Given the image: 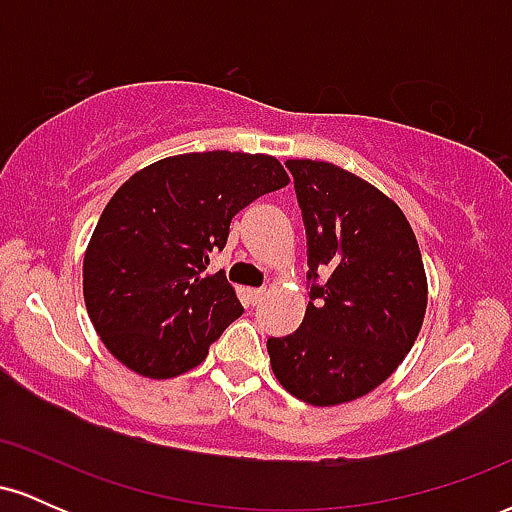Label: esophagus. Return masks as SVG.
Listing matches in <instances>:
<instances>
[{
  "label": "esophagus",
  "instance_id": "esophagus-1",
  "mask_svg": "<svg viewBox=\"0 0 512 512\" xmlns=\"http://www.w3.org/2000/svg\"><path fill=\"white\" fill-rule=\"evenodd\" d=\"M264 296H267V289H248V301L252 305H260L264 301Z\"/></svg>",
  "mask_w": 512,
  "mask_h": 512
}]
</instances>
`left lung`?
I'll return each mask as SVG.
<instances>
[{"label":"left lung","mask_w":512,"mask_h":512,"mask_svg":"<svg viewBox=\"0 0 512 512\" xmlns=\"http://www.w3.org/2000/svg\"><path fill=\"white\" fill-rule=\"evenodd\" d=\"M308 236L310 303L296 332L267 339L286 392L313 407L368 395L395 373L424 325L428 281L404 211L385 192L325 161L291 158Z\"/></svg>","instance_id":"1"}]
</instances>
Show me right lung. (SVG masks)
I'll return each instance as SVG.
<instances>
[{"mask_svg": "<svg viewBox=\"0 0 512 512\" xmlns=\"http://www.w3.org/2000/svg\"><path fill=\"white\" fill-rule=\"evenodd\" d=\"M289 185L274 156H168L129 178L103 209L84 255V301L122 366L144 378L187 373L243 315L226 274H204L228 226L257 197Z\"/></svg>", "mask_w": 512, "mask_h": 512, "instance_id": "add662e5", "label": "right lung"}]
</instances>
